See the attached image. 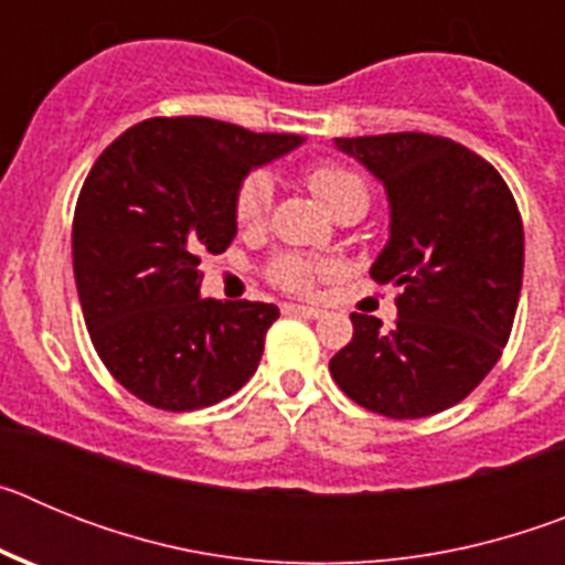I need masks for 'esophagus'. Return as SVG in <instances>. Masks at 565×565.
<instances>
[{
    "mask_svg": "<svg viewBox=\"0 0 565 565\" xmlns=\"http://www.w3.org/2000/svg\"><path fill=\"white\" fill-rule=\"evenodd\" d=\"M286 313H291V317L319 319V317H322V308H317V306H299V302H288Z\"/></svg>",
    "mask_w": 565,
    "mask_h": 565,
    "instance_id": "esophagus-1",
    "label": "esophagus"
}]
</instances>
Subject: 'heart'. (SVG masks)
<instances>
[{"label": "heart", "instance_id": "b5f03b06", "mask_svg": "<svg viewBox=\"0 0 565 565\" xmlns=\"http://www.w3.org/2000/svg\"><path fill=\"white\" fill-rule=\"evenodd\" d=\"M306 178L311 192L333 214L342 212L351 203H364L367 206V186H364L362 178L356 172H351V169L322 163V167L308 169ZM271 194L274 186L266 172L248 174L246 181L239 183L237 194H234V221L246 228L263 226L268 209H271ZM271 279L282 288H291V291H306L313 282V266L308 259L286 254V257H277L271 263Z\"/></svg>", "mask_w": 565, "mask_h": 565}]
</instances>
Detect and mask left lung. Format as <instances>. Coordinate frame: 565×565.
I'll list each match as a JSON object with an SVG mask.
<instances>
[{"instance_id": "obj_1", "label": "left lung", "mask_w": 565, "mask_h": 565, "mask_svg": "<svg viewBox=\"0 0 565 565\" xmlns=\"http://www.w3.org/2000/svg\"><path fill=\"white\" fill-rule=\"evenodd\" d=\"M387 192L391 237L371 266L398 288V319L351 313L331 359L344 396L387 418L441 413L501 359L523 282V223L492 163L424 132L333 138Z\"/></svg>"}]
</instances>
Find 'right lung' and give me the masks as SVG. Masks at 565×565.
I'll use <instances>...</instances> for the list:
<instances>
[{
	"mask_svg": "<svg viewBox=\"0 0 565 565\" xmlns=\"http://www.w3.org/2000/svg\"><path fill=\"white\" fill-rule=\"evenodd\" d=\"M299 143L201 115L149 118L93 163L73 217V274L96 353L132 396L201 411L254 376L279 308L201 297V257L232 246L246 174Z\"/></svg>",
	"mask_w": 565,
	"mask_h": 565,
	"instance_id": "add662e5",
	"label": "right lung"
}]
</instances>
